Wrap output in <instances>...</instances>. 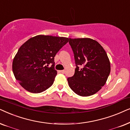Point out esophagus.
<instances>
[{"label":"esophagus","instance_id":"obj_1","mask_svg":"<svg viewBox=\"0 0 130 130\" xmlns=\"http://www.w3.org/2000/svg\"><path fill=\"white\" fill-rule=\"evenodd\" d=\"M60 72L62 74H64L65 73V70H61V71H60Z\"/></svg>","mask_w":130,"mask_h":130}]
</instances>
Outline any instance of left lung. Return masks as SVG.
I'll return each mask as SVG.
<instances>
[{
	"label": "left lung",
	"instance_id": "1",
	"mask_svg": "<svg viewBox=\"0 0 130 130\" xmlns=\"http://www.w3.org/2000/svg\"><path fill=\"white\" fill-rule=\"evenodd\" d=\"M69 43L77 66L74 75L67 79L69 86L79 96H91L99 91L108 79L110 72L108 55L98 41L90 38H70Z\"/></svg>",
	"mask_w": 130,
	"mask_h": 130
}]
</instances>
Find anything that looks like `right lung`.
I'll use <instances>...</instances> for the list:
<instances>
[{
  "instance_id": "obj_1",
  "label": "right lung",
  "mask_w": 130,
  "mask_h": 130,
  "mask_svg": "<svg viewBox=\"0 0 130 130\" xmlns=\"http://www.w3.org/2000/svg\"><path fill=\"white\" fill-rule=\"evenodd\" d=\"M68 40L67 37L38 35L21 46L13 59L12 71L24 89L39 93L52 85L57 74L54 57ZM50 63L53 65L48 67Z\"/></svg>"
}]
</instances>
